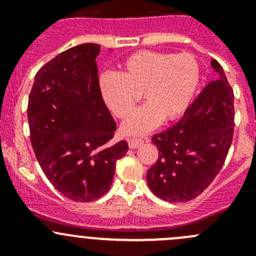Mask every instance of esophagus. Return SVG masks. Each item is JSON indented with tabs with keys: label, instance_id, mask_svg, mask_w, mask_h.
Listing matches in <instances>:
<instances>
[{
	"label": "esophagus",
	"instance_id": "esophagus-1",
	"mask_svg": "<svg viewBox=\"0 0 256 256\" xmlns=\"http://www.w3.org/2000/svg\"><path fill=\"white\" fill-rule=\"evenodd\" d=\"M144 141L142 138H128V146H130V148H138V147H140L141 144H144Z\"/></svg>",
	"mask_w": 256,
	"mask_h": 256
}]
</instances>
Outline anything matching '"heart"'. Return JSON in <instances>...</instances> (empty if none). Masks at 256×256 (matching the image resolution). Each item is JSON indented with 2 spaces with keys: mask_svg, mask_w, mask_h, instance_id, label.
<instances>
[{
  "mask_svg": "<svg viewBox=\"0 0 256 256\" xmlns=\"http://www.w3.org/2000/svg\"><path fill=\"white\" fill-rule=\"evenodd\" d=\"M200 76V66L192 54L138 50L124 60L118 74H102L100 90L105 104L118 118H128L138 94L144 95L146 104L122 125L128 135H141L162 118L172 121L182 116L194 96Z\"/></svg>",
  "mask_w": 256,
  "mask_h": 256,
  "instance_id": "heart-1",
  "label": "heart"
}]
</instances>
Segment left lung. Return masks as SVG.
Instances as JSON below:
<instances>
[{"mask_svg": "<svg viewBox=\"0 0 256 256\" xmlns=\"http://www.w3.org/2000/svg\"><path fill=\"white\" fill-rule=\"evenodd\" d=\"M218 79L200 92L180 121L157 134L156 164L147 172L150 190L171 203L198 197L226 162L234 134V92L220 64L212 59Z\"/></svg>", "mask_w": 256, "mask_h": 256, "instance_id": "8db88e82", "label": "left lung"}]
</instances>
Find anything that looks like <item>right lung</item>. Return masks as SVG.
Wrapping results in <instances>:
<instances>
[{
	"label": "right lung",
	"mask_w": 256,
	"mask_h": 256,
	"mask_svg": "<svg viewBox=\"0 0 256 256\" xmlns=\"http://www.w3.org/2000/svg\"><path fill=\"white\" fill-rule=\"evenodd\" d=\"M100 46H76L37 72L28 98L30 144L49 182L66 198L92 202L112 184L116 161L128 150L112 142L116 122L98 76Z\"/></svg>",
	"instance_id": "obj_1"
}]
</instances>
